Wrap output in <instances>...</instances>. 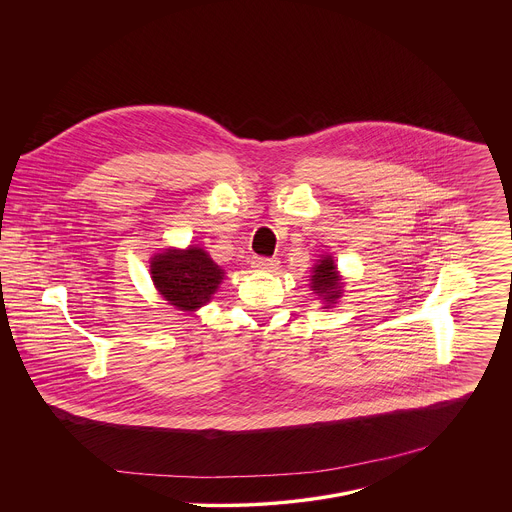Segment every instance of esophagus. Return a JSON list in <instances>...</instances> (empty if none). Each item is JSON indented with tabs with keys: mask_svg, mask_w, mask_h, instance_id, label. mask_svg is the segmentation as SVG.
Instances as JSON below:
<instances>
[{
	"mask_svg": "<svg viewBox=\"0 0 512 512\" xmlns=\"http://www.w3.org/2000/svg\"><path fill=\"white\" fill-rule=\"evenodd\" d=\"M252 268L258 272H276L278 270V260L276 258H260L256 256L252 260Z\"/></svg>",
	"mask_w": 512,
	"mask_h": 512,
	"instance_id": "esophagus-1",
	"label": "esophagus"
}]
</instances>
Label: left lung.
<instances>
[{"mask_svg": "<svg viewBox=\"0 0 512 512\" xmlns=\"http://www.w3.org/2000/svg\"><path fill=\"white\" fill-rule=\"evenodd\" d=\"M344 278L330 254H323L311 268L309 287L321 299V309H332L344 295Z\"/></svg>", "mask_w": 512, "mask_h": 512, "instance_id": "1", "label": "left lung"}]
</instances>
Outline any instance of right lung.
<instances>
[{
    "label": "right lung",
    "mask_w": 512,
    "mask_h": 512,
    "mask_svg": "<svg viewBox=\"0 0 512 512\" xmlns=\"http://www.w3.org/2000/svg\"><path fill=\"white\" fill-rule=\"evenodd\" d=\"M150 278L168 305L195 313L213 299L225 279V270L197 244L170 246L150 258Z\"/></svg>",
    "instance_id": "add662e5"
}]
</instances>
